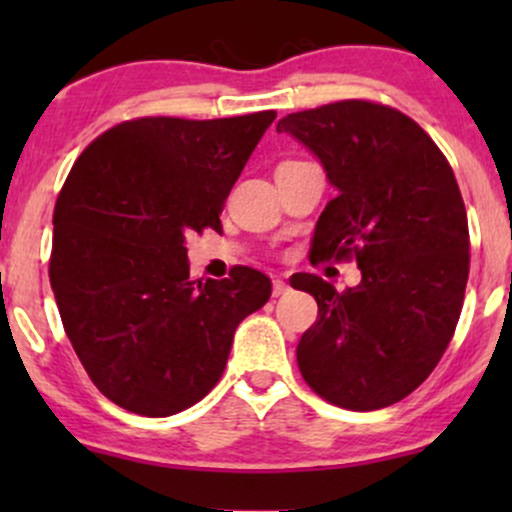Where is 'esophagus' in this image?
<instances>
[{"label":"esophagus","mask_w":512,"mask_h":512,"mask_svg":"<svg viewBox=\"0 0 512 512\" xmlns=\"http://www.w3.org/2000/svg\"><path fill=\"white\" fill-rule=\"evenodd\" d=\"M286 291H289V284H286L284 279H274V281H272V293H274L276 298H279V296H284Z\"/></svg>","instance_id":"esophagus-1"}]
</instances>
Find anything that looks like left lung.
<instances>
[{
    "mask_svg": "<svg viewBox=\"0 0 512 512\" xmlns=\"http://www.w3.org/2000/svg\"><path fill=\"white\" fill-rule=\"evenodd\" d=\"M276 132L313 151L337 187L310 260L356 257L361 269V284L346 291L315 274L291 279L317 301L298 368L337 407H390L431 375L460 320L469 231L455 173L424 129L380 103L291 113Z\"/></svg>",
    "mask_w": 512,
    "mask_h": 512,
    "instance_id": "left-lung-1",
    "label": "left lung"
}]
</instances>
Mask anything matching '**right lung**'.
I'll return each instance as SVG.
<instances>
[{
  "label": "right lung",
  "instance_id": "right-lung-1",
  "mask_svg": "<svg viewBox=\"0 0 512 512\" xmlns=\"http://www.w3.org/2000/svg\"><path fill=\"white\" fill-rule=\"evenodd\" d=\"M274 110L139 117L76 158L57 197L50 284L88 378L117 407L170 416L219 383L236 327L272 296L250 267L190 279L185 236L219 214Z\"/></svg>",
  "mask_w": 512,
  "mask_h": 512
}]
</instances>
